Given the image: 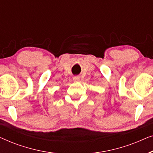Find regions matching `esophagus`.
Masks as SVG:
<instances>
[{
    "instance_id": "esophagus-1",
    "label": "esophagus",
    "mask_w": 153,
    "mask_h": 153,
    "mask_svg": "<svg viewBox=\"0 0 153 153\" xmlns=\"http://www.w3.org/2000/svg\"><path fill=\"white\" fill-rule=\"evenodd\" d=\"M80 80V77L78 76H74L73 77V81H78Z\"/></svg>"
}]
</instances>
